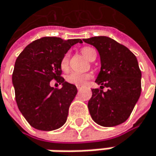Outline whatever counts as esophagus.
<instances>
[{"instance_id": "1", "label": "esophagus", "mask_w": 156, "mask_h": 156, "mask_svg": "<svg viewBox=\"0 0 156 156\" xmlns=\"http://www.w3.org/2000/svg\"><path fill=\"white\" fill-rule=\"evenodd\" d=\"M76 88H77V90H80V89H81V86H80V85H77Z\"/></svg>"}]
</instances>
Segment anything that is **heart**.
I'll return each mask as SVG.
<instances>
[{
    "mask_svg": "<svg viewBox=\"0 0 156 156\" xmlns=\"http://www.w3.org/2000/svg\"><path fill=\"white\" fill-rule=\"evenodd\" d=\"M81 53L88 58L90 61H93L96 58L97 53L96 50L90 47H84L81 49ZM61 68L63 71H67L69 68V55L66 54L62 60H61ZM91 78V74L89 73H69L66 77V81L71 84H74V85H83L87 83L88 81Z\"/></svg>",
    "mask_w": 156,
    "mask_h": 156,
    "instance_id": "heart-1",
    "label": "heart"
}]
</instances>
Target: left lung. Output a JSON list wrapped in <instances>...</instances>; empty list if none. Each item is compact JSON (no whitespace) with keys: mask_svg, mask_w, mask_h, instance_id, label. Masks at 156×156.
Instances as JSON below:
<instances>
[{"mask_svg":"<svg viewBox=\"0 0 156 156\" xmlns=\"http://www.w3.org/2000/svg\"><path fill=\"white\" fill-rule=\"evenodd\" d=\"M98 50L101 71L96 83L107 92L92 89L88 108L100 126L114 127L129 118L141 94V71L136 55L125 46L108 37L83 39Z\"/></svg>","mask_w":156,"mask_h":156,"instance_id":"left-lung-1","label":"left lung"}]
</instances>
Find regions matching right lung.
Instances as JSON below:
<instances>
[{"mask_svg": "<svg viewBox=\"0 0 156 156\" xmlns=\"http://www.w3.org/2000/svg\"><path fill=\"white\" fill-rule=\"evenodd\" d=\"M82 42L44 37L28 45L18 56L12 73L15 99L31 127L51 131L66 123L77 88L61 76V60L72 46ZM52 80L62 83V88L51 87Z\"/></svg>", "mask_w": 156, "mask_h": 156, "instance_id": "obj_1", "label": "right lung"}]
</instances>
